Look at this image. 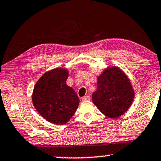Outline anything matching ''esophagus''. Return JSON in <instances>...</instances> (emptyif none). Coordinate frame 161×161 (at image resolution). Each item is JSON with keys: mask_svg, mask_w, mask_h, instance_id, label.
Instances as JSON below:
<instances>
[{"mask_svg": "<svg viewBox=\"0 0 161 161\" xmlns=\"http://www.w3.org/2000/svg\"><path fill=\"white\" fill-rule=\"evenodd\" d=\"M90 100V97L89 95L85 96V97H83L82 99H81L82 101H86V100Z\"/></svg>", "mask_w": 161, "mask_h": 161, "instance_id": "34e87169", "label": "esophagus"}]
</instances>
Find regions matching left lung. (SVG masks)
<instances>
[{"instance_id":"left-lung-1","label":"left lung","mask_w":161,"mask_h":161,"mask_svg":"<svg viewBox=\"0 0 161 161\" xmlns=\"http://www.w3.org/2000/svg\"><path fill=\"white\" fill-rule=\"evenodd\" d=\"M97 87L92 95L93 103L110 119L122 116L132 104L134 90L128 76L119 67L104 69L97 77Z\"/></svg>"}]
</instances>
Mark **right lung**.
<instances>
[{"mask_svg": "<svg viewBox=\"0 0 161 161\" xmlns=\"http://www.w3.org/2000/svg\"><path fill=\"white\" fill-rule=\"evenodd\" d=\"M69 71L56 68L44 73L36 82L32 92V103L39 114L56 125L68 122L80 103L73 88L66 85Z\"/></svg>", "mask_w": 161, "mask_h": 161, "instance_id": "1", "label": "right lung"}]
</instances>
